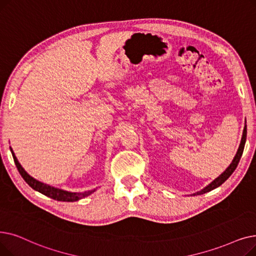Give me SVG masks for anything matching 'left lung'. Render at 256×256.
<instances>
[{
	"instance_id": "left-lung-1",
	"label": "left lung",
	"mask_w": 256,
	"mask_h": 256,
	"mask_svg": "<svg viewBox=\"0 0 256 256\" xmlns=\"http://www.w3.org/2000/svg\"><path fill=\"white\" fill-rule=\"evenodd\" d=\"M246 138H247V125H245V127H244V131H242V136L240 147H238V152H236V156L234 158L232 162H231L230 166L226 168V171L224 173H222L216 179H214L210 184H208L205 188H203L201 192H198L197 194H205V192H208L216 188L218 186H220L222 184H224V182L230 177V175L234 172V170L236 168V166H238V164L240 162V157H242V151H244Z\"/></svg>"
}]
</instances>
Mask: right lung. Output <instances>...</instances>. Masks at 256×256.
Returning <instances> with one entry per match:
<instances>
[{"mask_svg": "<svg viewBox=\"0 0 256 256\" xmlns=\"http://www.w3.org/2000/svg\"><path fill=\"white\" fill-rule=\"evenodd\" d=\"M11 150V153H12V156H14V164L18 170L20 174L22 175V177L24 178V180H25L27 184L35 190H38L40 192H42V194H44V196H48L50 197L54 200H57V201H62V202H74V201H78L84 197L88 196V194H92L96 190H90V192H66V190H59V188H52L50 186H46V184H42V182L38 181L36 179L32 178L30 175H28L26 173L25 170H24L22 168V166L20 164V162H18L16 157L14 153V151H12V149L10 148Z\"/></svg>", "mask_w": 256, "mask_h": 256, "instance_id": "obj_1", "label": "right lung"}]
</instances>
